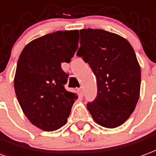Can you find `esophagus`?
<instances>
[{
    "label": "esophagus",
    "mask_w": 156,
    "mask_h": 156,
    "mask_svg": "<svg viewBox=\"0 0 156 156\" xmlns=\"http://www.w3.org/2000/svg\"><path fill=\"white\" fill-rule=\"evenodd\" d=\"M78 92H79V93H80L81 97H83V87H79V89H78Z\"/></svg>",
    "instance_id": "1"
}]
</instances>
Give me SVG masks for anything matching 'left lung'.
I'll return each instance as SVG.
<instances>
[{
  "instance_id": "left-lung-1",
  "label": "left lung",
  "mask_w": 156,
  "mask_h": 156,
  "mask_svg": "<svg viewBox=\"0 0 156 156\" xmlns=\"http://www.w3.org/2000/svg\"><path fill=\"white\" fill-rule=\"evenodd\" d=\"M77 55L97 78L98 94L87 104L98 125H122L136 108L140 89V67L132 46L118 34L103 30L83 29Z\"/></svg>"
}]
</instances>
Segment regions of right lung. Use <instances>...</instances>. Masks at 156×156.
I'll return each instance as SVG.
<instances>
[{
  "mask_svg": "<svg viewBox=\"0 0 156 156\" xmlns=\"http://www.w3.org/2000/svg\"><path fill=\"white\" fill-rule=\"evenodd\" d=\"M78 30H58L32 40L17 62L14 87L23 112L43 131L65 125L77 94L65 89L69 63L78 49Z\"/></svg>",
  "mask_w": 156,
  "mask_h": 156,
  "instance_id": "right-lung-1",
  "label": "right lung"
}]
</instances>
